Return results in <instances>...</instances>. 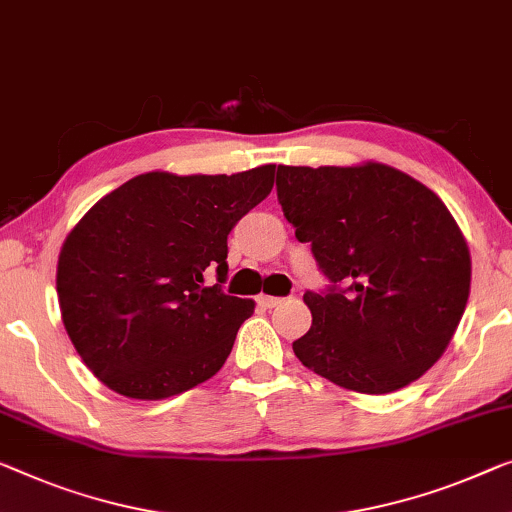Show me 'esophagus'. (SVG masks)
<instances>
[{
  "label": "esophagus",
  "instance_id": "1",
  "mask_svg": "<svg viewBox=\"0 0 512 512\" xmlns=\"http://www.w3.org/2000/svg\"><path fill=\"white\" fill-rule=\"evenodd\" d=\"M285 299H280V296H269V294H259L257 296V303L262 305V308H276Z\"/></svg>",
  "mask_w": 512,
  "mask_h": 512
}]
</instances>
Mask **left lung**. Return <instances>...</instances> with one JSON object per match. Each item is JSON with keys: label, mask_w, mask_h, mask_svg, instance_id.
<instances>
[{"label": "left lung", "mask_w": 512, "mask_h": 512, "mask_svg": "<svg viewBox=\"0 0 512 512\" xmlns=\"http://www.w3.org/2000/svg\"><path fill=\"white\" fill-rule=\"evenodd\" d=\"M296 239L345 289L303 296L305 368L347 391L409 386L444 356L471 289L467 239L437 193L391 165H278Z\"/></svg>", "instance_id": "left-lung-1"}]
</instances>
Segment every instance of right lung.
<instances>
[{
    "label": "right lung",
    "instance_id": "obj_1",
    "mask_svg": "<svg viewBox=\"0 0 512 512\" xmlns=\"http://www.w3.org/2000/svg\"><path fill=\"white\" fill-rule=\"evenodd\" d=\"M276 165L236 174H137L68 232L57 262L61 322L94 377L131 400H165L223 368L253 299L227 278V234L266 200Z\"/></svg>",
    "mask_w": 512,
    "mask_h": 512
}]
</instances>
